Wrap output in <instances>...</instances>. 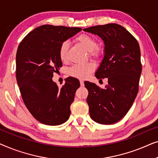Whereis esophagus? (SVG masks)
<instances>
[{"label": "esophagus", "mask_w": 158, "mask_h": 158, "mask_svg": "<svg viewBox=\"0 0 158 158\" xmlns=\"http://www.w3.org/2000/svg\"><path fill=\"white\" fill-rule=\"evenodd\" d=\"M80 83H81V86H84V82L83 81H80Z\"/></svg>", "instance_id": "1"}]
</instances>
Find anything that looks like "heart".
<instances>
[{
	"instance_id": "1",
	"label": "heart",
	"mask_w": 158,
	"mask_h": 158,
	"mask_svg": "<svg viewBox=\"0 0 158 158\" xmlns=\"http://www.w3.org/2000/svg\"><path fill=\"white\" fill-rule=\"evenodd\" d=\"M75 40L79 42L86 50L89 52L90 57L98 59L101 55V49L98 45V42L94 36L87 34H81L77 36ZM68 49L69 43L67 41L62 42L59 47L60 59L63 62L68 61ZM95 70V65L91 62L84 64H75L70 67L68 73L70 76L77 77L79 79H85L89 76L90 73Z\"/></svg>"
}]
</instances>
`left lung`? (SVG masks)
Returning <instances> with one entry per match:
<instances>
[{"mask_svg": "<svg viewBox=\"0 0 158 158\" xmlns=\"http://www.w3.org/2000/svg\"><path fill=\"white\" fill-rule=\"evenodd\" d=\"M84 31L104 41V57L95 75L100 80L108 78L104 89L84 83L88 90L90 116L99 124H114L127 114L139 90L142 73L139 44L132 34L116 23L95 26Z\"/></svg>", "mask_w": 158, "mask_h": 158, "instance_id": "8db88e82", "label": "left lung"}]
</instances>
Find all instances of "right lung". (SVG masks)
Here are the masks:
<instances>
[{
    "label": "right lung",
    "instance_id": "1",
    "mask_svg": "<svg viewBox=\"0 0 158 158\" xmlns=\"http://www.w3.org/2000/svg\"><path fill=\"white\" fill-rule=\"evenodd\" d=\"M81 28L42 25L29 32L16 52V77L21 97L31 115L44 124H63L70 115L80 82L69 77L62 88L52 81L53 73L62 66L60 44Z\"/></svg>",
    "mask_w": 158,
    "mask_h": 158
}]
</instances>
